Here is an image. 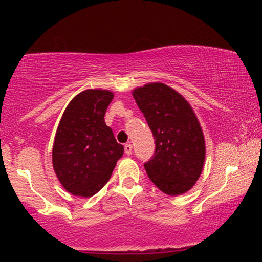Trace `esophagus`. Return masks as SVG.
I'll use <instances>...</instances> for the list:
<instances>
[{"mask_svg": "<svg viewBox=\"0 0 262 262\" xmlns=\"http://www.w3.org/2000/svg\"><path fill=\"white\" fill-rule=\"evenodd\" d=\"M124 150H125V154H126V155H131L132 145L130 144V143H126V144L124 145Z\"/></svg>", "mask_w": 262, "mask_h": 262, "instance_id": "1", "label": "esophagus"}]
</instances>
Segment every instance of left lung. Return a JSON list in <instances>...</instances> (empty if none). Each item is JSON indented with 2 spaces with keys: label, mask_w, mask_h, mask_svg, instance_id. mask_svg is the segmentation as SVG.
I'll use <instances>...</instances> for the list:
<instances>
[{
  "label": "left lung",
  "mask_w": 262,
  "mask_h": 262,
  "mask_svg": "<svg viewBox=\"0 0 262 262\" xmlns=\"http://www.w3.org/2000/svg\"><path fill=\"white\" fill-rule=\"evenodd\" d=\"M155 139V152L144 163L146 174L166 194L194 186L205 161V139L189 103L173 88L155 82L132 92Z\"/></svg>",
  "instance_id": "left-lung-1"
}]
</instances>
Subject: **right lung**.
I'll use <instances>...</instances> for the list:
<instances>
[{"instance_id": "obj_1", "label": "right lung", "mask_w": 262, "mask_h": 262, "mask_svg": "<svg viewBox=\"0 0 262 262\" xmlns=\"http://www.w3.org/2000/svg\"><path fill=\"white\" fill-rule=\"evenodd\" d=\"M113 93L87 89L77 94L64 111L52 149V163L63 187L78 196L94 195L123 156L112 128L105 123Z\"/></svg>"}]
</instances>
